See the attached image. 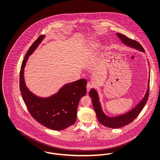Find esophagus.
Instances as JSON below:
<instances>
[{"label": "esophagus", "instance_id": "obj_1", "mask_svg": "<svg viewBox=\"0 0 160 160\" xmlns=\"http://www.w3.org/2000/svg\"><path fill=\"white\" fill-rule=\"evenodd\" d=\"M93 87V84H92L91 82H88L87 85H86V89H87V92H89L92 88Z\"/></svg>", "mask_w": 160, "mask_h": 160}]
</instances>
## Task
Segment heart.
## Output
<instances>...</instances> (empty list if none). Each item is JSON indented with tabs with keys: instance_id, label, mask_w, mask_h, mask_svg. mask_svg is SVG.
<instances>
[{
	"instance_id": "b5f03b06",
	"label": "heart",
	"mask_w": 160,
	"mask_h": 160,
	"mask_svg": "<svg viewBox=\"0 0 160 160\" xmlns=\"http://www.w3.org/2000/svg\"><path fill=\"white\" fill-rule=\"evenodd\" d=\"M92 47H93V48H97L98 47V44L96 43V42H92Z\"/></svg>"
}]
</instances>
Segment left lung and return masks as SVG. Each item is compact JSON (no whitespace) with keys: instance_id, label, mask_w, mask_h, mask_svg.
Masks as SVG:
<instances>
[{"instance_id":"obj_1","label":"left lung","mask_w":160,"mask_h":160,"mask_svg":"<svg viewBox=\"0 0 160 160\" xmlns=\"http://www.w3.org/2000/svg\"><path fill=\"white\" fill-rule=\"evenodd\" d=\"M116 35L121 39L122 42L127 46H129L131 47L136 48L138 50L145 52V50L142 45L134 39H132L131 38H128L125 35L118 33ZM150 77L149 78V83ZM149 86V84H148ZM149 94V89H148L146 92L145 97L142 99L140 102L136 107L134 109L131 110L128 113L125 114H122L121 116L115 117V118H109L106 116L103 113L101 105L99 102V98L97 91L94 89H92L89 92V96L92 98V102L93 104V106L95 113L97 114L98 120L99 122L104 126L111 128H119L124 127L131 122H132L137 116L140 113L143 108H144L145 104L148 99Z\"/></svg>"}]
</instances>
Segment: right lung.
<instances>
[{"instance_id": "1", "label": "right lung", "mask_w": 160, "mask_h": 160, "mask_svg": "<svg viewBox=\"0 0 160 160\" xmlns=\"http://www.w3.org/2000/svg\"><path fill=\"white\" fill-rule=\"evenodd\" d=\"M45 35H40L29 48L24 56L20 72V90L27 108L37 121L54 130H63L74 124L80 99L86 93V79L67 84L53 96L42 98L31 93L24 79V68L28 57L33 52Z\"/></svg>"}]
</instances>
